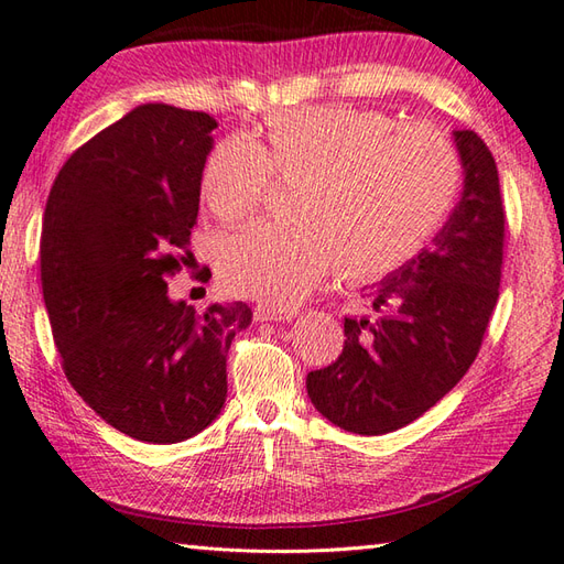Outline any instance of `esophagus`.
<instances>
[{"label": "esophagus", "mask_w": 564, "mask_h": 564, "mask_svg": "<svg viewBox=\"0 0 564 564\" xmlns=\"http://www.w3.org/2000/svg\"><path fill=\"white\" fill-rule=\"evenodd\" d=\"M296 312L294 308H278V306H268V304H258L252 308V316L256 321H290Z\"/></svg>", "instance_id": "1"}]
</instances>
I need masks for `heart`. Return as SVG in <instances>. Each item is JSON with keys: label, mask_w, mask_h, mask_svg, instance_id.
<instances>
[{"label": "heart", "mask_w": 564, "mask_h": 564, "mask_svg": "<svg viewBox=\"0 0 564 564\" xmlns=\"http://www.w3.org/2000/svg\"><path fill=\"white\" fill-rule=\"evenodd\" d=\"M272 177L302 180L294 224H262L216 252L228 292L294 306L336 268L370 284L416 258L451 214L463 163L431 123L397 126L382 111L284 109L265 121V143L228 135L209 153L202 194L226 224L256 216Z\"/></svg>", "instance_id": "1"}]
</instances>
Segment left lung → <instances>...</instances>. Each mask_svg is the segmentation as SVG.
<instances>
[{
	"mask_svg": "<svg viewBox=\"0 0 564 564\" xmlns=\"http://www.w3.org/2000/svg\"><path fill=\"white\" fill-rule=\"evenodd\" d=\"M465 167L453 216L377 286L372 318H346L343 352L306 375L318 413L343 431L382 435L423 416L465 377L499 299L503 214L499 172L475 131H455Z\"/></svg>",
	"mask_w": 564,
	"mask_h": 564,
	"instance_id": "1",
	"label": "left lung"
}]
</instances>
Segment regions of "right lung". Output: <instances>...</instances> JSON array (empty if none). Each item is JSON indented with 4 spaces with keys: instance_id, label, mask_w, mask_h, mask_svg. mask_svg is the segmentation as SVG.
<instances>
[{
    "instance_id": "add662e5",
    "label": "right lung",
    "mask_w": 564,
    "mask_h": 564,
    "mask_svg": "<svg viewBox=\"0 0 564 564\" xmlns=\"http://www.w3.org/2000/svg\"><path fill=\"white\" fill-rule=\"evenodd\" d=\"M214 129L204 111L138 107L65 160L45 202L41 286L63 372L143 443L187 441L221 413L226 355L252 318L243 302L197 314L167 296L194 262Z\"/></svg>"
}]
</instances>
